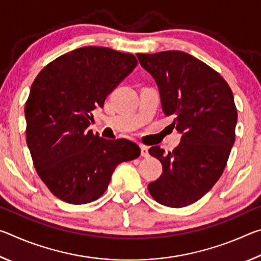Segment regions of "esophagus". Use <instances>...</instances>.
<instances>
[{
    "label": "esophagus",
    "mask_w": 261,
    "mask_h": 261,
    "mask_svg": "<svg viewBox=\"0 0 261 261\" xmlns=\"http://www.w3.org/2000/svg\"><path fill=\"white\" fill-rule=\"evenodd\" d=\"M140 149H141V156L144 158H148L149 153H148V147L145 146V145H140Z\"/></svg>",
    "instance_id": "1"
}]
</instances>
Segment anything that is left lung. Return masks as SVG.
Segmentation results:
<instances>
[{
  "mask_svg": "<svg viewBox=\"0 0 261 261\" xmlns=\"http://www.w3.org/2000/svg\"><path fill=\"white\" fill-rule=\"evenodd\" d=\"M156 82L166 116L182 138L173 152L148 149L162 163V174L148 184L161 205H191L213 188L235 143L237 109L231 88L219 72L188 53L137 54Z\"/></svg>",
  "mask_w": 261,
  "mask_h": 261,
  "instance_id": "left-lung-1",
  "label": "left lung"
}]
</instances>
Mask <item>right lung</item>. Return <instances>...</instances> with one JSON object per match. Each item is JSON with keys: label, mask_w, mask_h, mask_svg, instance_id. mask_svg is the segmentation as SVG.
I'll list each match as a JSON object with an SVG mask.
<instances>
[{"label": "right lung", "mask_w": 261, "mask_h": 261, "mask_svg": "<svg viewBox=\"0 0 261 261\" xmlns=\"http://www.w3.org/2000/svg\"><path fill=\"white\" fill-rule=\"evenodd\" d=\"M135 55L87 46L57 57L31 86L25 103L26 141L35 170L49 191L73 205L102 196L115 168L140 155L137 144L87 130L92 110L132 72Z\"/></svg>", "instance_id": "add662e5"}]
</instances>
